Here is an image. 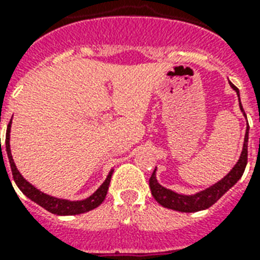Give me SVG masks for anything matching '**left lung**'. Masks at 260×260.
I'll list each match as a JSON object with an SVG mask.
<instances>
[{
	"instance_id": "left-lung-1",
	"label": "left lung",
	"mask_w": 260,
	"mask_h": 260,
	"mask_svg": "<svg viewBox=\"0 0 260 260\" xmlns=\"http://www.w3.org/2000/svg\"><path fill=\"white\" fill-rule=\"evenodd\" d=\"M230 85H231V88L235 90L238 97H239V108L240 111L243 112L244 117H246V113H244L242 103H240L239 89L234 85L233 82H230ZM248 131H250V126H248V123H247L243 148H242V153H240L239 156V160H238L235 166L233 167V170L230 171L224 178H221L220 180L216 181L215 184L210 185L208 188L203 189V191L192 193V195L178 193V192L166 188V187H163V185L160 184L159 181H157V179H156V168H155L151 179H149V188H151L152 196L155 198V200L160 204V206L166 207V208H170V210L179 211V212H196V211L207 210L208 207H211L212 204L216 203V202H218L221 196L224 195L225 192L229 191L230 188H233L234 185L239 181V179L242 178V175H243L247 166Z\"/></svg>"
}]
</instances>
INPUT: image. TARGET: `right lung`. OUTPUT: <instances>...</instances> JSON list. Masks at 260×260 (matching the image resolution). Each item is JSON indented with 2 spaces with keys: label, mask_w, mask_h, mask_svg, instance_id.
<instances>
[{
  "label": "right lung",
  "mask_w": 260,
  "mask_h": 260,
  "mask_svg": "<svg viewBox=\"0 0 260 260\" xmlns=\"http://www.w3.org/2000/svg\"><path fill=\"white\" fill-rule=\"evenodd\" d=\"M10 128H12V120H10L8 129H6V139H5V148L6 155L9 159L10 168H12V175L16 181L17 187L20 188V191L27 196L31 202H35L42 208H45L46 211H49L54 215H79L88 212V211L93 210L96 207L100 206L104 202L107 192H108L109 183H111L112 174H113V168L109 171L108 176L104 180V183L96 189L90 196H88L86 199L82 200H68V199H60L56 196H50L45 192L40 191L39 188H36L35 185L30 184L26 179L20 174V171L17 170L16 163H14L13 156H12V151H10ZM1 140V139H0Z\"/></svg>",
  "instance_id": "right-lung-1"
}]
</instances>
